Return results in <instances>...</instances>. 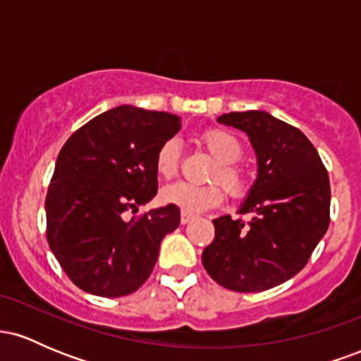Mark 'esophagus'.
Segmentation results:
<instances>
[{"label": "esophagus", "mask_w": 361, "mask_h": 361, "mask_svg": "<svg viewBox=\"0 0 361 361\" xmlns=\"http://www.w3.org/2000/svg\"><path fill=\"white\" fill-rule=\"evenodd\" d=\"M193 215H190V214H185V212H181V224H183V226H185V224H190V222H192L193 221Z\"/></svg>", "instance_id": "1"}]
</instances>
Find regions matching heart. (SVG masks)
I'll return each mask as SVG.
<instances>
[{
  "label": "heart",
  "mask_w": 361,
  "mask_h": 361,
  "mask_svg": "<svg viewBox=\"0 0 361 361\" xmlns=\"http://www.w3.org/2000/svg\"><path fill=\"white\" fill-rule=\"evenodd\" d=\"M202 144L207 151L217 159V166L210 173V180L221 181L226 192L233 198H241L246 195L250 180L247 173L235 161L241 159L243 144L233 132L224 128H209L202 134ZM180 144L176 140H166L157 149L154 157L156 173L161 178H173L180 168ZM219 183L195 185L188 181H176L164 186L161 192V200L164 204L178 207L181 212L197 215L214 207L221 205L224 200V190Z\"/></svg>",
  "instance_id": "1"
}]
</instances>
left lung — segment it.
Returning a JSON list of instances; mask_svg holds the SVG:
<instances>
[{
  "instance_id": "obj_1",
  "label": "left lung",
  "mask_w": 361,
  "mask_h": 361,
  "mask_svg": "<svg viewBox=\"0 0 361 361\" xmlns=\"http://www.w3.org/2000/svg\"><path fill=\"white\" fill-rule=\"evenodd\" d=\"M219 122L250 135L258 178L239 210L252 219H215V238L202 252V263L224 288L263 292L295 276L326 234L329 176L299 128L267 111H231Z\"/></svg>"
}]
</instances>
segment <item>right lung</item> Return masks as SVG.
<instances>
[{
  "label": "right lung",
  "instance_id": "1",
  "mask_svg": "<svg viewBox=\"0 0 361 361\" xmlns=\"http://www.w3.org/2000/svg\"><path fill=\"white\" fill-rule=\"evenodd\" d=\"M180 127L176 115L122 105L66 140L45 197V233L76 287L114 299L146 283L161 241L180 226V209L126 215L156 197V152Z\"/></svg>",
  "mask_w": 361,
  "mask_h": 361
}]
</instances>
